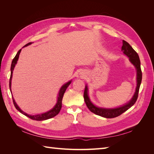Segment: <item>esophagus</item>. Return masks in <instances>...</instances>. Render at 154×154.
I'll return each mask as SVG.
<instances>
[{
	"mask_svg": "<svg viewBox=\"0 0 154 154\" xmlns=\"http://www.w3.org/2000/svg\"><path fill=\"white\" fill-rule=\"evenodd\" d=\"M83 76H84V75H83V74H82V77H83Z\"/></svg>",
	"mask_w": 154,
	"mask_h": 154,
	"instance_id": "1",
	"label": "esophagus"
}]
</instances>
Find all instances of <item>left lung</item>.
Segmentation results:
<instances>
[{
	"label": "left lung",
	"mask_w": 154,
	"mask_h": 154,
	"mask_svg": "<svg viewBox=\"0 0 154 154\" xmlns=\"http://www.w3.org/2000/svg\"><path fill=\"white\" fill-rule=\"evenodd\" d=\"M122 51L127 57L129 58L130 62L134 65L137 72V86L136 88V91H135V93L134 96H132V99L125 105L119 107H116V108H102V107L97 106L92 103V101L89 98V96H88L87 85H85V88L83 97H84V100L88 109L94 114L100 116L101 117H103L105 118H114L116 117H118L119 115L123 114L125 111H127L128 109L130 108V107L134 105V103H136V101H137L138 97L139 87H140V85L142 80L141 62L140 60H139V55L136 51H135V50L131 47V45L125 40H123Z\"/></svg>",
	"instance_id": "left-lung-1"
}]
</instances>
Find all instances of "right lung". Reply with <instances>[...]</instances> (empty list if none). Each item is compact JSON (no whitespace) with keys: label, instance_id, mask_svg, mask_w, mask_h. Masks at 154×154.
I'll list each match as a JSON object with an SVG mask.
<instances>
[{"label":"right lung","instance_id":"add662e5","mask_svg":"<svg viewBox=\"0 0 154 154\" xmlns=\"http://www.w3.org/2000/svg\"><path fill=\"white\" fill-rule=\"evenodd\" d=\"M32 44V42H29L28 44H27L26 45H25L24 47H27V46H28L29 45H31ZM21 49H20L19 51H18V53H17L16 56L13 59V61L11 63V76H10V91L11 92V79H12V76H13V71L14 70V68L15 67V65L17 63V61L18 60V57H19V54L21 52ZM71 80L69 81L68 82H67L66 83H65L64 85H63L62 86V87L60 88V89L59 91L58 92V98H57V102L56 105L54 106L53 108L52 109H51L50 110L46 112L45 113H42V114H36V115H31V114H28L26 112H24V111H22L20 108L19 106H18L17 104V103L15 102V100H14L13 97L12 96V99H13V104L15 105V108L20 112V113H22V114L25 115L27 117L31 119H33V120H36V121H44V120H46V119H48L50 118H52L54 116H57L60 110H61L62 108V98H63V96L65 92H66L67 88L69 87V85L71 84ZM12 93V92H11Z\"/></svg>","mask_w":154,"mask_h":154}]
</instances>
